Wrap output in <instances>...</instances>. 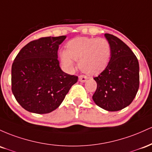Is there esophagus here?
Wrapping results in <instances>:
<instances>
[{"mask_svg": "<svg viewBox=\"0 0 152 152\" xmlns=\"http://www.w3.org/2000/svg\"><path fill=\"white\" fill-rule=\"evenodd\" d=\"M87 80H88V78H87L86 76H84V75L79 76V81L81 82V83H85V82H86Z\"/></svg>", "mask_w": 152, "mask_h": 152, "instance_id": "obj_1", "label": "esophagus"}]
</instances>
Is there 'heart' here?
Segmentation results:
<instances>
[{
  "label": "heart",
  "mask_w": 152,
  "mask_h": 152,
  "mask_svg": "<svg viewBox=\"0 0 152 152\" xmlns=\"http://www.w3.org/2000/svg\"><path fill=\"white\" fill-rule=\"evenodd\" d=\"M111 57V45L106 39L77 37L69 41L65 50L59 52L61 62L68 72L75 68V61L83 72L96 75L106 68Z\"/></svg>",
  "instance_id": "b5f03b06"
}]
</instances>
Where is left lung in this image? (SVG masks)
<instances>
[{
	"label": "left lung",
	"instance_id": "obj_1",
	"mask_svg": "<svg viewBox=\"0 0 152 152\" xmlns=\"http://www.w3.org/2000/svg\"><path fill=\"white\" fill-rule=\"evenodd\" d=\"M105 37L111 45L108 66L98 77L93 100L108 111H118L129 105L139 87V64L134 52L120 39L109 34Z\"/></svg>",
	"mask_w": 152,
	"mask_h": 152
}]
</instances>
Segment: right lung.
Segmentation results:
<instances>
[{
	"label": "right lung",
	"instance_id": "1",
	"mask_svg": "<svg viewBox=\"0 0 152 152\" xmlns=\"http://www.w3.org/2000/svg\"><path fill=\"white\" fill-rule=\"evenodd\" d=\"M66 36L43 37L22 48L11 68L12 92L27 111L49 113L57 109L73 85L77 76L64 72L57 59L59 45Z\"/></svg>",
	"mask_w": 152,
	"mask_h": 152
}]
</instances>
